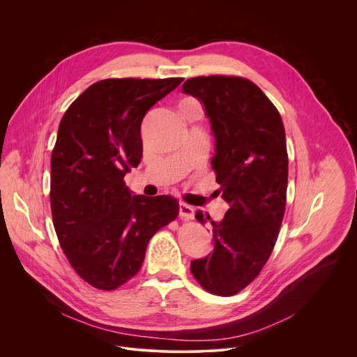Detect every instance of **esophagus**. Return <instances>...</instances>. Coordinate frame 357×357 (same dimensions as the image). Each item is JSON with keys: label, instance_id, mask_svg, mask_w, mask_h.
Returning a JSON list of instances; mask_svg holds the SVG:
<instances>
[{"label": "esophagus", "instance_id": "esophagus-1", "mask_svg": "<svg viewBox=\"0 0 357 357\" xmlns=\"http://www.w3.org/2000/svg\"><path fill=\"white\" fill-rule=\"evenodd\" d=\"M195 209L186 203H179V218L181 219H193Z\"/></svg>", "mask_w": 357, "mask_h": 357}]
</instances>
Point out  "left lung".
Masks as SVG:
<instances>
[{"mask_svg": "<svg viewBox=\"0 0 357 357\" xmlns=\"http://www.w3.org/2000/svg\"><path fill=\"white\" fill-rule=\"evenodd\" d=\"M182 91L205 106L215 135L212 167L229 209L213 226L215 247L190 271L211 294L230 296L256 278L275 245L285 212L288 155L281 116L259 86L237 76L188 79Z\"/></svg>", "mask_w": 357, "mask_h": 357, "instance_id": "1", "label": "left lung"}]
</instances>
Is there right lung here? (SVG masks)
<instances>
[{
    "instance_id": "right-lung-1",
    "label": "right lung",
    "mask_w": 357,
    "mask_h": 357,
    "mask_svg": "<svg viewBox=\"0 0 357 357\" xmlns=\"http://www.w3.org/2000/svg\"><path fill=\"white\" fill-rule=\"evenodd\" d=\"M183 79H106L63 114L50 160V208L73 270L116 289L141 268L149 238L175 220L178 200L134 195L124 176L142 157L141 123Z\"/></svg>"
}]
</instances>
